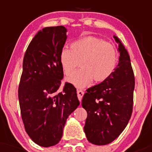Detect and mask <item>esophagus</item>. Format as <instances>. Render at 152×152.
<instances>
[{
	"mask_svg": "<svg viewBox=\"0 0 152 152\" xmlns=\"http://www.w3.org/2000/svg\"><path fill=\"white\" fill-rule=\"evenodd\" d=\"M84 94H85V92L82 91V90H77V96H78V99H79V102H81V101H82V97H83Z\"/></svg>",
	"mask_w": 152,
	"mask_h": 152,
	"instance_id": "esophagus-1",
	"label": "esophagus"
}]
</instances>
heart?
<instances>
[{"instance_id":"obj_1","label":"heart","mask_w":152,"mask_h":152,"mask_svg":"<svg viewBox=\"0 0 152 152\" xmlns=\"http://www.w3.org/2000/svg\"><path fill=\"white\" fill-rule=\"evenodd\" d=\"M66 80L76 87L82 88L93 79L97 82L107 80L113 75L118 62V52L113 44L93 36H86L73 41L70 48L64 47L59 53V62L65 74L68 75L77 67Z\"/></svg>"}]
</instances>
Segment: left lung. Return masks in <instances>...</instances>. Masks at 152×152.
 <instances>
[{
    "mask_svg": "<svg viewBox=\"0 0 152 152\" xmlns=\"http://www.w3.org/2000/svg\"><path fill=\"white\" fill-rule=\"evenodd\" d=\"M119 62L111 76L87 90L82 105L87 113L84 127L87 140L98 145L115 140L129 123L133 107L134 76L130 57L117 37Z\"/></svg>",
    "mask_w": 152,
    "mask_h": 152,
    "instance_id": "1",
    "label": "left lung"
}]
</instances>
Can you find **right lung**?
Listing matches in <instances>:
<instances>
[{"mask_svg":"<svg viewBox=\"0 0 152 152\" xmlns=\"http://www.w3.org/2000/svg\"><path fill=\"white\" fill-rule=\"evenodd\" d=\"M66 33L62 26L42 28L24 55L18 87L21 117L29 137L42 147L59 142L67 118L79 105L71 84L65 83L63 90L56 93L64 76L59 53Z\"/></svg>","mask_w":152,"mask_h":152,"instance_id":"right-lung-1","label":"right lung"}]
</instances>
